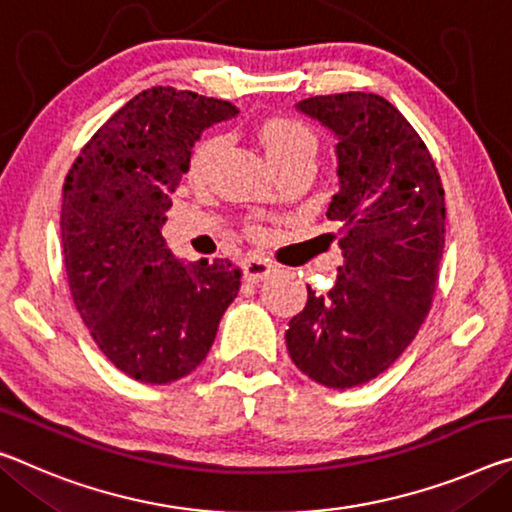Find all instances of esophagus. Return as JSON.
<instances>
[{
	"label": "esophagus",
	"mask_w": 512,
	"mask_h": 512,
	"mask_svg": "<svg viewBox=\"0 0 512 512\" xmlns=\"http://www.w3.org/2000/svg\"><path fill=\"white\" fill-rule=\"evenodd\" d=\"M243 278H246L248 282H262L264 278H269V273L273 271V264L266 262V259L262 257H248L246 262H243Z\"/></svg>",
	"instance_id": "1"
}]
</instances>
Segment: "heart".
<instances>
[{
	"instance_id": "obj_1",
	"label": "heart",
	"mask_w": 512,
	"mask_h": 512,
	"mask_svg": "<svg viewBox=\"0 0 512 512\" xmlns=\"http://www.w3.org/2000/svg\"><path fill=\"white\" fill-rule=\"evenodd\" d=\"M259 141H262L266 154H269L271 164L278 170L291 164V161L314 157L316 150V139L312 129L307 127L303 120L289 116L266 118L264 123L259 125ZM221 145L223 139L218 134H209L196 143V148H193L189 157V166H186V177H189L191 182L207 180ZM250 232L259 234V227H253Z\"/></svg>"
}]
</instances>
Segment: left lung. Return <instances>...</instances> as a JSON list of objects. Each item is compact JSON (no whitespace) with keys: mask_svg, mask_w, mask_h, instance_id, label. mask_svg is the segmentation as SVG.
I'll return each instance as SVG.
<instances>
[{"mask_svg":"<svg viewBox=\"0 0 512 512\" xmlns=\"http://www.w3.org/2000/svg\"><path fill=\"white\" fill-rule=\"evenodd\" d=\"M298 109L337 134L344 264L326 294L307 285L287 348L316 383H369L408 348L431 312L444 250V189L433 154L403 113L373 93L314 95Z\"/></svg>","mask_w":512,"mask_h":512,"instance_id":"1","label":"left lung"}]
</instances>
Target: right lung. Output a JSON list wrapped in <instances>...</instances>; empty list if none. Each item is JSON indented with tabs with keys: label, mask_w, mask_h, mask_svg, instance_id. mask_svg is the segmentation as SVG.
Returning <instances> with one entry per match:
<instances>
[{
	"label": "right lung",
	"mask_w": 512,
	"mask_h": 512,
	"mask_svg": "<svg viewBox=\"0 0 512 512\" xmlns=\"http://www.w3.org/2000/svg\"><path fill=\"white\" fill-rule=\"evenodd\" d=\"M234 113L216 97L148 88L97 129L66 175L61 243L72 300L107 360L141 383L196 369L241 287L227 259L184 266L161 237L193 143Z\"/></svg>",
	"instance_id": "1"
}]
</instances>
